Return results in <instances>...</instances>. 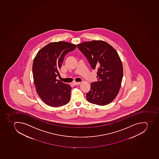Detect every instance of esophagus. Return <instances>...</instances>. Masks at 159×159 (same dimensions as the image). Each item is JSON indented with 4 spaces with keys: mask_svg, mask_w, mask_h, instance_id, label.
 <instances>
[{
    "mask_svg": "<svg viewBox=\"0 0 159 159\" xmlns=\"http://www.w3.org/2000/svg\"><path fill=\"white\" fill-rule=\"evenodd\" d=\"M73 84H74V85H78V84H80V82H75H75L73 83Z\"/></svg>",
    "mask_w": 159,
    "mask_h": 159,
    "instance_id": "34e87169",
    "label": "esophagus"
}]
</instances>
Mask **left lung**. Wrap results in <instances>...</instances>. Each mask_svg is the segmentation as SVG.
Masks as SVG:
<instances>
[{
    "label": "left lung",
    "mask_w": 159,
    "mask_h": 159,
    "mask_svg": "<svg viewBox=\"0 0 159 159\" xmlns=\"http://www.w3.org/2000/svg\"><path fill=\"white\" fill-rule=\"evenodd\" d=\"M88 60L91 68L97 70V81L91 83L86 94L89 103L104 106L114 100L123 78V66L117 51L103 41L93 40L77 45Z\"/></svg>",
    "instance_id": "left-lung-1"
}]
</instances>
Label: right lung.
<instances>
[{
    "label": "right lung",
    "instance_id": "add662e5",
    "mask_svg": "<svg viewBox=\"0 0 159 159\" xmlns=\"http://www.w3.org/2000/svg\"><path fill=\"white\" fill-rule=\"evenodd\" d=\"M76 45L59 41L47 44L38 52L32 71L36 91L42 100L51 107L65 105L70 102L71 87L56 80L64 57Z\"/></svg>",
    "mask_w": 159,
    "mask_h": 159
}]
</instances>
